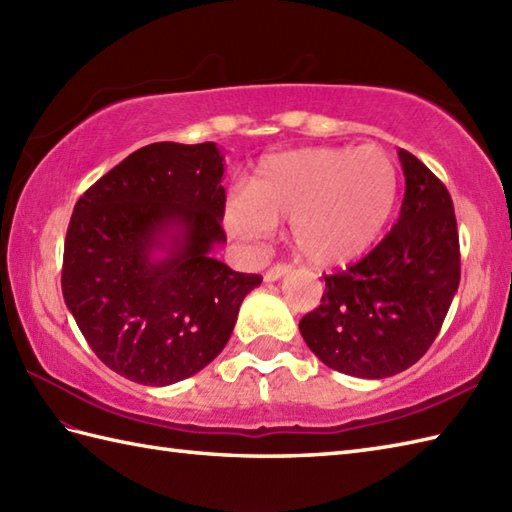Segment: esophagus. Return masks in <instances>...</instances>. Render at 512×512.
<instances>
[{
  "label": "esophagus",
  "mask_w": 512,
  "mask_h": 512,
  "mask_svg": "<svg viewBox=\"0 0 512 512\" xmlns=\"http://www.w3.org/2000/svg\"><path fill=\"white\" fill-rule=\"evenodd\" d=\"M288 273H290V266H288V264H277V266H273V268H268V270H266L264 281H266V284H273V281L281 279V277L288 275Z\"/></svg>",
  "instance_id": "1"
}]
</instances>
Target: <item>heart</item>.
<instances>
[{"instance_id": "1", "label": "heart", "mask_w": 512, "mask_h": 512, "mask_svg": "<svg viewBox=\"0 0 512 512\" xmlns=\"http://www.w3.org/2000/svg\"><path fill=\"white\" fill-rule=\"evenodd\" d=\"M396 195V165L383 147H303L259 162L246 193L226 202L224 224L239 242L262 244L290 220L301 257L339 266L378 242Z\"/></svg>"}]
</instances>
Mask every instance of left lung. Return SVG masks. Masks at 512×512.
Returning <instances> with one entry per match:
<instances>
[{
	"label": "left lung",
	"instance_id": "left-lung-1",
	"mask_svg": "<svg viewBox=\"0 0 512 512\" xmlns=\"http://www.w3.org/2000/svg\"><path fill=\"white\" fill-rule=\"evenodd\" d=\"M396 226L372 253L325 275L321 306L299 321L303 341L336 372L387 378L429 350L460 286V239L447 187L405 149Z\"/></svg>",
	"mask_w": 512,
	"mask_h": 512
}]
</instances>
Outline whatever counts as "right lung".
Listing matches in <instances>:
<instances>
[{"instance_id":"obj_1","label":"right lung","mask_w":512,"mask_h":512,"mask_svg":"<svg viewBox=\"0 0 512 512\" xmlns=\"http://www.w3.org/2000/svg\"><path fill=\"white\" fill-rule=\"evenodd\" d=\"M224 154L215 143H154L129 154L74 206L65 235V306L101 361L165 387L224 350L259 275L235 273L226 244Z\"/></svg>"}]
</instances>
